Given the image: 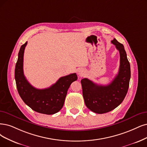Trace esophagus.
<instances>
[{
	"mask_svg": "<svg viewBox=\"0 0 147 147\" xmlns=\"http://www.w3.org/2000/svg\"><path fill=\"white\" fill-rule=\"evenodd\" d=\"M78 75L80 76H82L85 74L84 70V69H79L78 71Z\"/></svg>",
	"mask_w": 147,
	"mask_h": 147,
	"instance_id": "obj_1",
	"label": "esophagus"
}]
</instances>
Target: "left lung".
I'll list each match as a JSON object with an SVG mask.
<instances>
[{
    "instance_id": "obj_1",
    "label": "left lung",
    "mask_w": 147,
    "mask_h": 147,
    "mask_svg": "<svg viewBox=\"0 0 147 147\" xmlns=\"http://www.w3.org/2000/svg\"><path fill=\"white\" fill-rule=\"evenodd\" d=\"M111 43L120 54V67L115 78L107 85L96 84L87 78L81 80L86 107L98 114L111 111L121 104L127 93L131 78L130 65L123 45L115 38Z\"/></svg>"
}]
</instances>
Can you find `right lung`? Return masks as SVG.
Instances as JSON below:
<instances>
[{"instance_id":"obj_1","label":"right lung","mask_w":147,"mask_h":147,"mask_svg":"<svg viewBox=\"0 0 147 147\" xmlns=\"http://www.w3.org/2000/svg\"><path fill=\"white\" fill-rule=\"evenodd\" d=\"M27 42L21 46L15 68V80L18 93L23 101L37 113L53 115L63 106L70 85L78 79L76 73L61 77L50 87L37 89L26 80L24 74V54Z\"/></svg>"}]
</instances>
